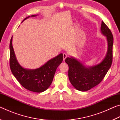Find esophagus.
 I'll use <instances>...</instances> for the list:
<instances>
[{"label":"esophagus","mask_w":120,"mask_h":120,"mask_svg":"<svg viewBox=\"0 0 120 120\" xmlns=\"http://www.w3.org/2000/svg\"><path fill=\"white\" fill-rule=\"evenodd\" d=\"M67 57V54L66 53H63V59H64V61L65 60V59H66V58Z\"/></svg>","instance_id":"34e87169"}]
</instances>
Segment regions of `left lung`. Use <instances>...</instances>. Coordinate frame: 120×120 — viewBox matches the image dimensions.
Instances as JSON below:
<instances>
[{"label":"left lung","mask_w":120,"mask_h":120,"mask_svg":"<svg viewBox=\"0 0 120 120\" xmlns=\"http://www.w3.org/2000/svg\"><path fill=\"white\" fill-rule=\"evenodd\" d=\"M101 32L106 37L107 50L106 56L99 64L87 66L73 56L68 57L65 61L69 66L68 77L77 90L85 92L99 84L104 78L112 63L113 37L110 30L101 22Z\"/></svg>","instance_id":"1"}]
</instances>
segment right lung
I'll return each instance as SVG.
<instances>
[{"mask_svg": "<svg viewBox=\"0 0 120 120\" xmlns=\"http://www.w3.org/2000/svg\"><path fill=\"white\" fill-rule=\"evenodd\" d=\"M38 15L31 16L35 17ZM31 16L25 18L22 22ZM12 41L13 36L9 44L10 67L12 74L22 86L28 90L36 93H41L46 90L51 84L58 67L62 62L63 54H59L38 68L34 69L24 68L18 62Z\"/></svg>", "mask_w": 120, "mask_h": 120, "instance_id": "add662e5", "label": "right lung"}]
</instances>
